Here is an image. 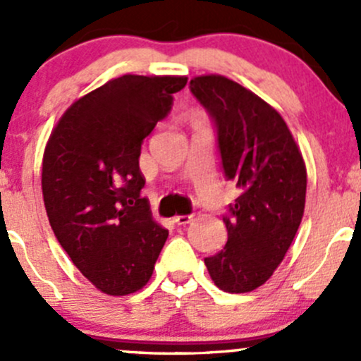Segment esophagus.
<instances>
[{"instance_id": "34e87169", "label": "esophagus", "mask_w": 361, "mask_h": 361, "mask_svg": "<svg viewBox=\"0 0 361 361\" xmlns=\"http://www.w3.org/2000/svg\"><path fill=\"white\" fill-rule=\"evenodd\" d=\"M192 218H194L192 214H178V216L173 218V221L176 225H187V224H190Z\"/></svg>"}]
</instances>
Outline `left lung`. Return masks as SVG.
I'll return each mask as SVG.
<instances>
[{"mask_svg": "<svg viewBox=\"0 0 361 361\" xmlns=\"http://www.w3.org/2000/svg\"><path fill=\"white\" fill-rule=\"evenodd\" d=\"M190 90L213 116L225 176L239 190L224 218L227 245L204 264L224 292H251L274 274L304 216V157L283 116L246 87L202 75Z\"/></svg>", "mask_w": 361, "mask_h": 361, "instance_id": "obj_1", "label": "left lung"}]
</instances>
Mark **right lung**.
Instances as JSON below:
<instances>
[{
  "instance_id": "right-lung-1",
  "label": "right lung",
  "mask_w": 361,
  "mask_h": 361,
  "mask_svg": "<svg viewBox=\"0 0 361 361\" xmlns=\"http://www.w3.org/2000/svg\"><path fill=\"white\" fill-rule=\"evenodd\" d=\"M187 76L122 75L76 99L54 127L42 167L47 216L80 272L106 295L143 288L169 232L141 197V143Z\"/></svg>"
}]
</instances>
